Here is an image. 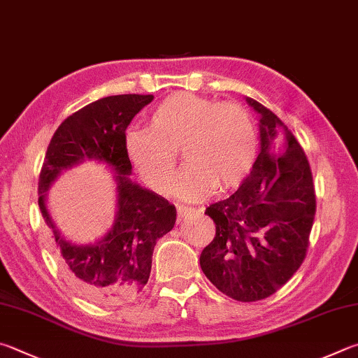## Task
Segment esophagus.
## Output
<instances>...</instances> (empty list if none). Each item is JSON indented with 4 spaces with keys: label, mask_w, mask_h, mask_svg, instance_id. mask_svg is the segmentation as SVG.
Returning a JSON list of instances; mask_svg holds the SVG:
<instances>
[{
    "label": "esophagus",
    "mask_w": 358,
    "mask_h": 358,
    "mask_svg": "<svg viewBox=\"0 0 358 358\" xmlns=\"http://www.w3.org/2000/svg\"><path fill=\"white\" fill-rule=\"evenodd\" d=\"M191 213H194V208H187V206H177V214H178V219L181 220L183 217H186L187 214H191Z\"/></svg>",
    "instance_id": "obj_1"
}]
</instances>
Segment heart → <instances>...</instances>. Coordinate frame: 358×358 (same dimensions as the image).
Masks as SVG:
<instances>
[{
	"label": "heart",
	"instance_id": "heart-1",
	"mask_svg": "<svg viewBox=\"0 0 358 358\" xmlns=\"http://www.w3.org/2000/svg\"><path fill=\"white\" fill-rule=\"evenodd\" d=\"M148 129H131L125 150L142 181L158 194L169 192L178 150L186 166L172 191L186 201L205 199L214 189H236L255 164V122L238 103L175 92L153 108Z\"/></svg>",
	"mask_w": 358,
	"mask_h": 358
}]
</instances>
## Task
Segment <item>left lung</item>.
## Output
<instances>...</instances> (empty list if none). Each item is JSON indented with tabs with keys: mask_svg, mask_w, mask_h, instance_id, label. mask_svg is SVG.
I'll list each match as a JSON object with an SVG mask.
<instances>
[{
	"mask_svg": "<svg viewBox=\"0 0 358 358\" xmlns=\"http://www.w3.org/2000/svg\"><path fill=\"white\" fill-rule=\"evenodd\" d=\"M245 101L259 115V153L238 191L206 208L216 236L201 250L200 268L220 292L255 302L301 268L316 197L307 157L288 127L262 103Z\"/></svg>",
	"mask_w": 358,
	"mask_h": 358,
	"instance_id": "left-lung-1",
	"label": "left lung"
}]
</instances>
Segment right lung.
<instances>
[{
  "label": "right lung",
  "mask_w": 358,
  "mask_h": 358,
  "mask_svg": "<svg viewBox=\"0 0 358 358\" xmlns=\"http://www.w3.org/2000/svg\"><path fill=\"white\" fill-rule=\"evenodd\" d=\"M152 100L153 95H113L67 117L50 141L38 177V208L57 262L71 287L100 305L131 301L144 289L155 245L177 219L173 205L131 180L125 150L128 125ZM84 160L105 164L116 183L115 224L92 245H78L64 236L46 203L49 187L62 172Z\"/></svg>",
  "instance_id": "add662e5"
}]
</instances>
